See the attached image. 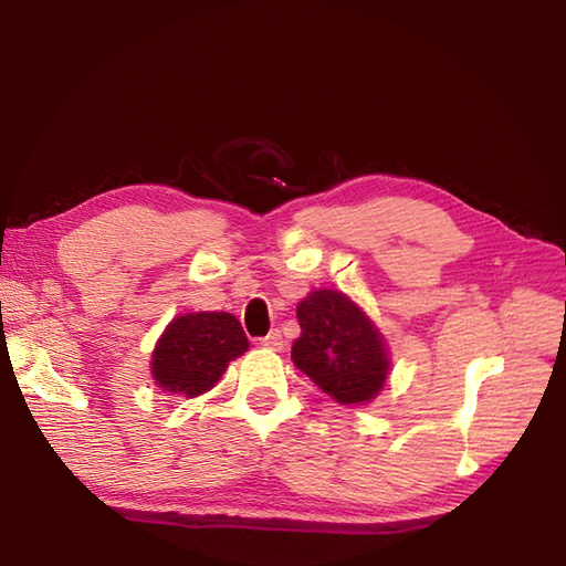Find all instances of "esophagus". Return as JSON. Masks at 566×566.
<instances>
[{
    "label": "esophagus",
    "mask_w": 566,
    "mask_h": 566,
    "mask_svg": "<svg viewBox=\"0 0 566 566\" xmlns=\"http://www.w3.org/2000/svg\"><path fill=\"white\" fill-rule=\"evenodd\" d=\"M260 345L270 347V350H282V345H284L282 333H280V331H272L270 335H264V338L260 340Z\"/></svg>",
    "instance_id": "esophagus-1"
}]
</instances>
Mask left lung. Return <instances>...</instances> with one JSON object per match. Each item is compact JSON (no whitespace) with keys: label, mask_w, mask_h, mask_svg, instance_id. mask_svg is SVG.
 Listing matches in <instances>:
<instances>
[{"label":"left lung","mask_w":566,"mask_h":566,"mask_svg":"<svg viewBox=\"0 0 566 566\" xmlns=\"http://www.w3.org/2000/svg\"><path fill=\"white\" fill-rule=\"evenodd\" d=\"M302 335L292 345L294 365L338 403L375 399L389 371L381 335L350 298L321 290L296 308Z\"/></svg>","instance_id":"obj_1"}]
</instances>
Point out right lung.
<instances>
[{
	"instance_id": "add662e5",
	"label": "right lung",
	"mask_w": 566,
	"mask_h": 566,
	"mask_svg": "<svg viewBox=\"0 0 566 566\" xmlns=\"http://www.w3.org/2000/svg\"><path fill=\"white\" fill-rule=\"evenodd\" d=\"M245 350L248 338L235 316L221 311L177 316L155 345L153 377L165 391L199 396Z\"/></svg>"
}]
</instances>
